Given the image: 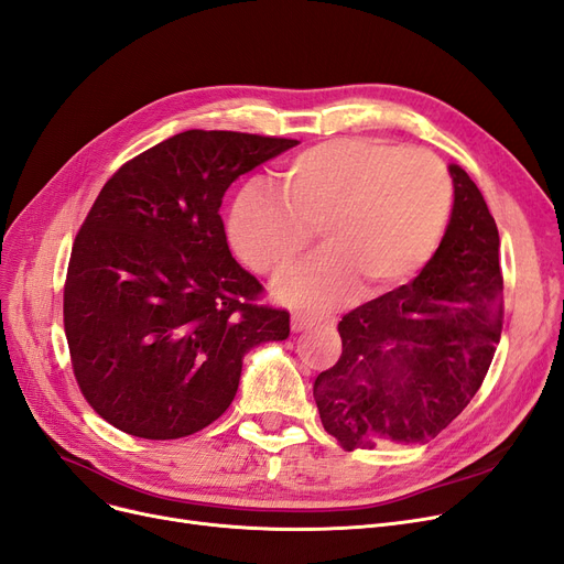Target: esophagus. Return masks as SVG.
<instances>
[{"label":"esophagus","mask_w":564,"mask_h":564,"mask_svg":"<svg viewBox=\"0 0 564 564\" xmlns=\"http://www.w3.org/2000/svg\"><path fill=\"white\" fill-rule=\"evenodd\" d=\"M317 324H322V319L310 317V314H305V312H291V330H294V333L314 328Z\"/></svg>","instance_id":"1"}]
</instances>
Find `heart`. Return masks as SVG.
<instances>
[{
	"mask_svg": "<svg viewBox=\"0 0 564 564\" xmlns=\"http://www.w3.org/2000/svg\"><path fill=\"white\" fill-rule=\"evenodd\" d=\"M284 197L259 183L229 215L238 254L265 275L294 268L314 229L326 250L278 282V296L324 310L358 284L379 294L431 259L452 208V183L433 154L377 139H330L280 166Z\"/></svg>",
	"mask_w": 564,
	"mask_h": 564,
	"instance_id": "heart-1",
	"label": "heart"
}]
</instances>
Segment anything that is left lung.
<instances>
[{
	"label": "left lung",
	"mask_w": 564,
	"mask_h": 564,
	"mask_svg": "<svg viewBox=\"0 0 564 564\" xmlns=\"http://www.w3.org/2000/svg\"><path fill=\"white\" fill-rule=\"evenodd\" d=\"M454 208L419 278L345 314L343 354L314 379L343 448L425 444L479 391L502 333L500 236L471 177L448 164Z\"/></svg>",
	"instance_id": "obj_1"
}]
</instances>
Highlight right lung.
<instances>
[{
    "mask_svg": "<svg viewBox=\"0 0 564 564\" xmlns=\"http://www.w3.org/2000/svg\"><path fill=\"white\" fill-rule=\"evenodd\" d=\"M299 145L189 129L133 156L99 192L64 284L74 375L118 431L177 440L236 398L245 354L289 337V312L254 305L261 284L231 257L221 196Z\"/></svg>",
    "mask_w": 564,
    "mask_h": 564,
    "instance_id": "1",
    "label": "right lung"
}]
</instances>
